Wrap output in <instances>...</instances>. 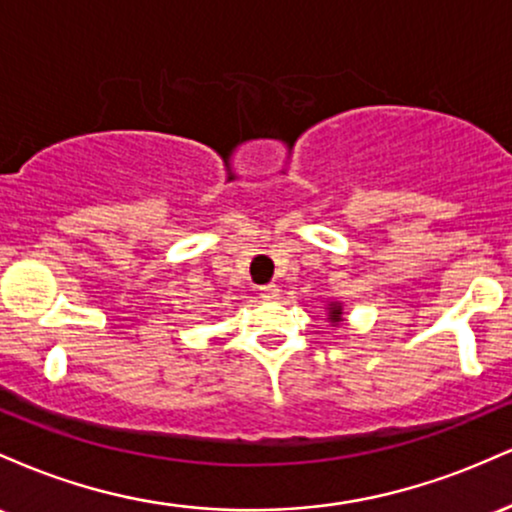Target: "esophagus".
<instances>
[{
    "mask_svg": "<svg viewBox=\"0 0 512 512\" xmlns=\"http://www.w3.org/2000/svg\"><path fill=\"white\" fill-rule=\"evenodd\" d=\"M260 296L264 298V301H276V298H279V286H276V284H267V286H262V289H260Z\"/></svg>",
    "mask_w": 512,
    "mask_h": 512,
    "instance_id": "esophagus-1",
    "label": "esophagus"
}]
</instances>
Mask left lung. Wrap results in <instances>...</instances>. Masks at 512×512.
<instances>
[{"instance_id":"obj_1","label":"left lung","mask_w":512,"mask_h":512,"mask_svg":"<svg viewBox=\"0 0 512 512\" xmlns=\"http://www.w3.org/2000/svg\"><path fill=\"white\" fill-rule=\"evenodd\" d=\"M327 322H330L332 327H337V325H342L344 322V305L339 303V301H332V303H327Z\"/></svg>"}]
</instances>
